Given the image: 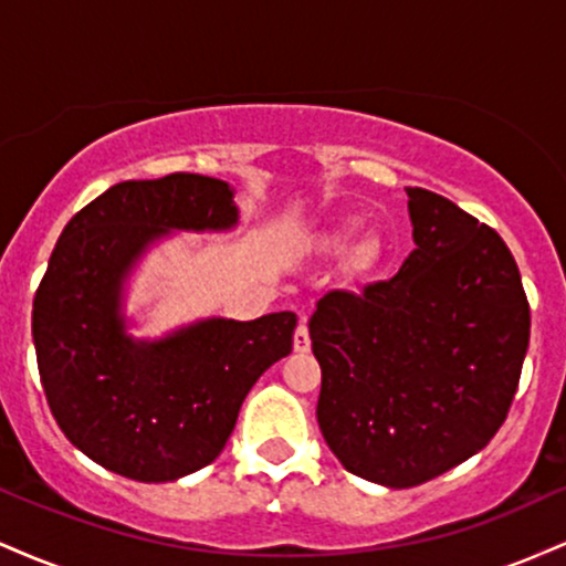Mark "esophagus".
<instances>
[{
    "mask_svg": "<svg viewBox=\"0 0 566 566\" xmlns=\"http://www.w3.org/2000/svg\"><path fill=\"white\" fill-rule=\"evenodd\" d=\"M292 346H295L297 354H305V350L311 348V337H308V327H305V322L297 324L295 337H292Z\"/></svg>",
    "mask_w": 566,
    "mask_h": 566,
    "instance_id": "esophagus-1",
    "label": "esophagus"
}]
</instances>
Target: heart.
Segmentation results:
<instances>
[{
	"label": "heart",
	"instance_id": "obj_1",
	"mask_svg": "<svg viewBox=\"0 0 566 566\" xmlns=\"http://www.w3.org/2000/svg\"><path fill=\"white\" fill-rule=\"evenodd\" d=\"M350 242H354V229H335L329 233H324L322 237V247L327 252H333V255H340V252H346ZM375 258H378V252H375L373 244H365L359 250V263L369 269V265L375 263Z\"/></svg>",
	"mask_w": 566,
	"mask_h": 566
}]
</instances>
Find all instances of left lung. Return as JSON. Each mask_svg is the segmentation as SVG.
<instances>
[{"mask_svg":"<svg viewBox=\"0 0 566 566\" xmlns=\"http://www.w3.org/2000/svg\"><path fill=\"white\" fill-rule=\"evenodd\" d=\"M415 250L388 282L329 292L308 322L322 437L343 469L405 490L484 450L516 394L530 303L497 231L407 188Z\"/></svg>","mask_w":566,"mask_h":566,"instance_id":"obj_1","label":"left lung"}]
</instances>
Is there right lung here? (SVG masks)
I'll use <instances>...</instances> for the list:
<instances>
[{"label": "right lung", "instance_id": "right-lung-1", "mask_svg": "<svg viewBox=\"0 0 566 566\" xmlns=\"http://www.w3.org/2000/svg\"><path fill=\"white\" fill-rule=\"evenodd\" d=\"M239 207L226 180L172 172L125 180L76 212L31 311L39 378L76 450L135 482H175L223 452L244 396L292 350V311L210 316L135 337L129 276L175 231L226 233Z\"/></svg>", "mask_w": 566, "mask_h": 566}]
</instances>
